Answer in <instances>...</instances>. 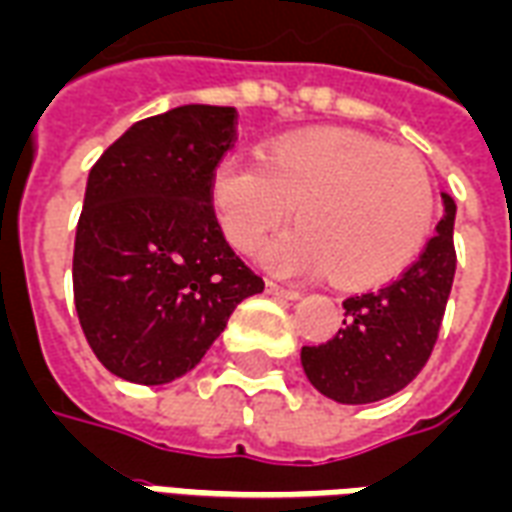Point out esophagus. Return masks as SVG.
I'll list each match as a JSON object with an SVG mask.
<instances>
[{
	"label": "esophagus",
	"instance_id": "34e87169",
	"mask_svg": "<svg viewBox=\"0 0 512 512\" xmlns=\"http://www.w3.org/2000/svg\"><path fill=\"white\" fill-rule=\"evenodd\" d=\"M267 294L278 299H288V302H297L299 299V291L294 288H286V286H278V283H267Z\"/></svg>",
	"mask_w": 512,
	"mask_h": 512
}]
</instances>
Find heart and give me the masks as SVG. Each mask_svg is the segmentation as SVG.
<instances>
[{"label": "heart", "mask_w": 512, "mask_h": 512, "mask_svg": "<svg viewBox=\"0 0 512 512\" xmlns=\"http://www.w3.org/2000/svg\"><path fill=\"white\" fill-rule=\"evenodd\" d=\"M215 224L234 251L253 253L291 215L297 229L264 245L275 275H318L340 288L388 283L424 251L434 188L418 156L345 129L288 134L261 161L226 156L210 172Z\"/></svg>", "instance_id": "1"}]
</instances>
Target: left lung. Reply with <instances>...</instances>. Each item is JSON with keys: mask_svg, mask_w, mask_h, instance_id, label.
Instances as JSON below:
<instances>
[{"mask_svg": "<svg viewBox=\"0 0 512 512\" xmlns=\"http://www.w3.org/2000/svg\"><path fill=\"white\" fill-rule=\"evenodd\" d=\"M445 213L416 264L378 291L343 302V329L324 345H305L299 359L318 394L340 405H370L397 394L424 370L451 297L456 251V202Z\"/></svg>", "mask_w": 512, "mask_h": 512, "instance_id": "obj_1", "label": "left lung"}]
</instances>
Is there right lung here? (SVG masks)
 <instances>
[{
    "label": "right lung",
    "instance_id": "add662e5",
    "mask_svg": "<svg viewBox=\"0 0 512 512\" xmlns=\"http://www.w3.org/2000/svg\"><path fill=\"white\" fill-rule=\"evenodd\" d=\"M234 107L137 121L88 172L72 288L88 345L115 378L164 386L197 367L242 299L264 291L210 207V172L237 140Z\"/></svg>",
    "mask_w": 512,
    "mask_h": 512
}]
</instances>
